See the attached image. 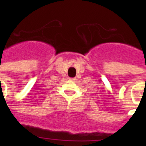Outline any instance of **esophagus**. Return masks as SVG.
Wrapping results in <instances>:
<instances>
[{
    "instance_id": "obj_1",
    "label": "esophagus",
    "mask_w": 146,
    "mask_h": 146,
    "mask_svg": "<svg viewBox=\"0 0 146 146\" xmlns=\"http://www.w3.org/2000/svg\"><path fill=\"white\" fill-rule=\"evenodd\" d=\"M69 80H72V81H74L76 80V78L75 77H73V78H69Z\"/></svg>"
}]
</instances>
